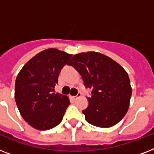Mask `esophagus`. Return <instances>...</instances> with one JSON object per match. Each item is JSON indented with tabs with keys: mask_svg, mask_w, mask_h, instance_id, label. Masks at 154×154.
<instances>
[{
	"mask_svg": "<svg viewBox=\"0 0 154 154\" xmlns=\"http://www.w3.org/2000/svg\"><path fill=\"white\" fill-rule=\"evenodd\" d=\"M81 96H82V94H81V93H77V96L71 97V98H72V100H73V101H75V100H76V99H77V97H81Z\"/></svg>",
	"mask_w": 154,
	"mask_h": 154,
	"instance_id": "obj_1",
	"label": "esophagus"
}]
</instances>
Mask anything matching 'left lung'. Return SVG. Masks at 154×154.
Returning a JSON list of instances; mask_svg holds the SVG:
<instances>
[{
	"label": "left lung",
	"mask_w": 154,
	"mask_h": 154,
	"mask_svg": "<svg viewBox=\"0 0 154 154\" xmlns=\"http://www.w3.org/2000/svg\"><path fill=\"white\" fill-rule=\"evenodd\" d=\"M69 65L82 76L86 88L89 105L82 113L89 124L109 128L117 124L126 114L132 95L126 71L112 58L97 52L76 54Z\"/></svg>",
	"instance_id": "8db88e82"
}]
</instances>
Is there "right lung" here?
I'll list each match as a JSON object with an SVG mask.
<instances>
[{
	"label": "right lung",
	"mask_w": 154,
	"mask_h": 154,
	"mask_svg": "<svg viewBox=\"0 0 154 154\" xmlns=\"http://www.w3.org/2000/svg\"><path fill=\"white\" fill-rule=\"evenodd\" d=\"M72 55L57 49L37 53L21 69L15 82V100L21 117L38 130L54 128L70 105L69 97L55 94L60 70Z\"/></svg>",
	"instance_id": "1"
}]
</instances>
